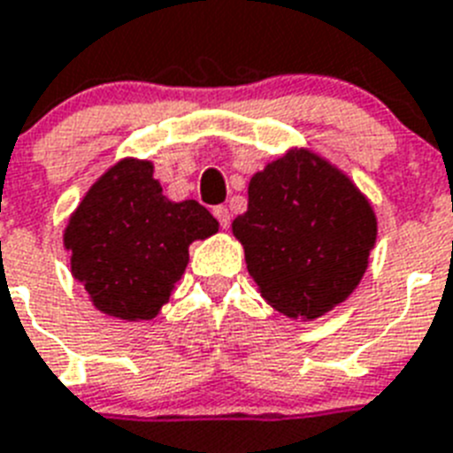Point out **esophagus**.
I'll return each instance as SVG.
<instances>
[{
  "label": "esophagus",
  "instance_id": "34e87169",
  "mask_svg": "<svg viewBox=\"0 0 453 453\" xmlns=\"http://www.w3.org/2000/svg\"><path fill=\"white\" fill-rule=\"evenodd\" d=\"M212 215L219 219V226H222V229H229L231 212H229V208H226V205H215V208H212Z\"/></svg>",
  "mask_w": 453,
  "mask_h": 453
}]
</instances>
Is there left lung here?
<instances>
[{
  "label": "left lung",
  "instance_id": "left-lung-1",
  "mask_svg": "<svg viewBox=\"0 0 453 453\" xmlns=\"http://www.w3.org/2000/svg\"><path fill=\"white\" fill-rule=\"evenodd\" d=\"M231 226L261 296L308 321L357 289L377 238L368 199L310 150H289L254 173L248 212Z\"/></svg>",
  "mask_w": 453,
  "mask_h": 453
}]
</instances>
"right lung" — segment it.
<instances>
[{
    "label": "right lung",
    "instance_id": "right-lung-1",
    "mask_svg": "<svg viewBox=\"0 0 453 453\" xmlns=\"http://www.w3.org/2000/svg\"><path fill=\"white\" fill-rule=\"evenodd\" d=\"M218 229L199 201H168L150 162L122 159L71 215L65 248L95 308L138 321L157 317L185 273L189 245Z\"/></svg>",
    "mask_w": 453,
    "mask_h": 453
}]
</instances>
